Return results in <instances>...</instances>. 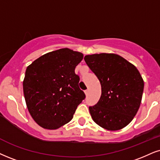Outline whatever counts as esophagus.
<instances>
[{
    "label": "esophagus",
    "instance_id": "esophagus-1",
    "mask_svg": "<svg viewBox=\"0 0 160 160\" xmlns=\"http://www.w3.org/2000/svg\"><path fill=\"white\" fill-rule=\"evenodd\" d=\"M84 92H85V94H86V95L88 96V94H89V90H88H88H86L85 91H84Z\"/></svg>",
    "mask_w": 160,
    "mask_h": 160
}]
</instances>
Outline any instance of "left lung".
Segmentation results:
<instances>
[{"instance_id": "left-lung-1", "label": "left lung", "mask_w": 160, "mask_h": 160, "mask_svg": "<svg viewBox=\"0 0 160 160\" xmlns=\"http://www.w3.org/2000/svg\"><path fill=\"white\" fill-rule=\"evenodd\" d=\"M84 61L102 86V95L89 110L93 121L109 131L128 125L140 106L144 82L137 68L113 53L88 55Z\"/></svg>"}]
</instances>
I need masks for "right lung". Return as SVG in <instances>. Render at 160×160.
<instances>
[{
  "instance_id": "obj_1",
  "label": "right lung",
  "mask_w": 160,
  "mask_h": 160,
  "mask_svg": "<svg viewBox=\"0 0 160 160\" xmlns=\"http://www.w3.org/2000/svg\"><path fill=\"white\" fill-rule=\"evenodd\" d=\"M83 54L68 48L48 52L27 67L23 82L29 113L41 127L54 130L70 121L85 98L75 68Z\"/></svg>"
}]
</instances>
